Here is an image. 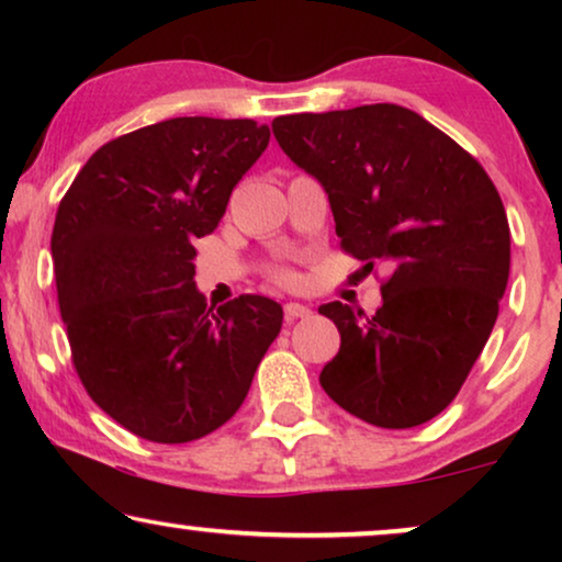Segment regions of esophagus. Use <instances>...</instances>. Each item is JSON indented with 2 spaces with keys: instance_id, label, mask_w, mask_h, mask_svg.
I'll return each instance as SVG.
<instances>
[{
  "instance_id": "obj_1",
  "label": "esophagus",
  "mask_w": 562,
  "mask_h": 562,
  "mask_svg": "<svg viewBox=\"0 0 562 562\" xmlns=\"http://www.w3.org/2000/svg\"><path fill=\"white\" fill-rule=\"evenodd\" d=\"M283 314H286V319H289V322H294V319H304V317H310L312 310H310V306L299 304V302H289L286 306H283Z\"/></svg>"
}]
</instances>
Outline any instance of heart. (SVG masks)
Masks as SVG:
<instances>
[{
  "label": "heart",
  "instance_id": "1",
  "mask_svg": "<svg viewBox=\"0 0 562 562\" xmlns=\"http://www.w3.org/2000/svg\"><path fill=\"white\" fill-rule=\"evenodd\" d=\"M271 279L279 281V283H289V281H291V273L286 271V268H273Z\"/></svg>",
  "mask_w": 562,
  "mask_h": 562
}]
</instances>
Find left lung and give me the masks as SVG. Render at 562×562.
Masks as SVG:
<instances>
[{"label":"left lung","mask_w":562,"mask_h":562,"mask_svg":"<svg viewBox=\"0 0 562 562\" xmlns=\"http://www.w3.org/2000/svg\"><path fill=\"white\" fill-rule=\"evenodd\" d=\"M271 127L325 187L340 248L366 271L391 268L373 317L342 302L319 306L340 333L322 389L368 425H425L458 396L509 281V222L494 181L398 104L283 114Z\"/></svg>","instance_id":"1"}]
</instances>
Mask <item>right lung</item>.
Returning a JSON list of instances; mask_svg holds the SVG:
<instances>
[{
	"label": "right lung",
	"mask_w": 562,
	"mask_h": 562,
	"mask_svg": "<svg viewBox=\"0 0 562 562\" xmlns=\"http://www.w3.org/2000/svg\"><path fill=\"white\" fill-rule=\"evenodd\" d=\"M268 137L256 120L158 122L104 143L60 199L50 252L74 368L143 440L225 425L281 333L271 299L214 310L194 286V240L217 229Z\"/></svg>",
	"instance_id": "right-lung-1"
}]
</instances>
